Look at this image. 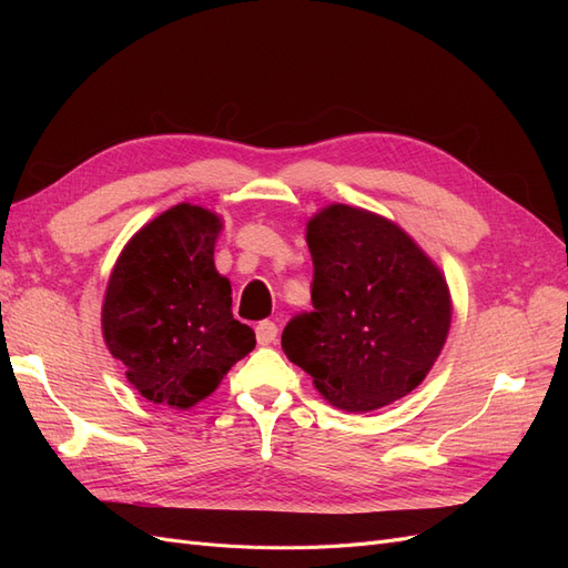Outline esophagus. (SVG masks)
Masks as SVG:
<instances>
[{
    "label": "esophagus",
    "mask_w": 568,
    "mask_h": 568,
    "mask_svg": "<svg viewBox=\"0 0 568 568\" xmlns=\"http://www.w3.org/2000/svg\"><path fill=\"white\" fill-rule=\"evenodd\" d=\"M277 334H280V326L270 322V320H263L261 324L255 326V338L261 346H270V343L277 341Z\"/></svg>",
    "instance_id": "esophagus-1"
}]
</instances>
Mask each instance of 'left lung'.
I'll return each mask as SVG.
<instances>
[{
    "label": "left lung",
    "mask_w": 568,
    "mask_h": 568,
    "mask_svg": "<svg viewBox=\"0 0 568 568\" xmlns=\"http://www.w3.org/2000/svg\"><path fill=\"white\" fill-rule=\"evenodd\" d=\"M313 311L284 326L282 348L326 400L369 412L415 390L448 338L443 272L395 222L332 203L311 217Z\"/></svg>",
    "instance_id": "8db88e82"
}]
</instances>
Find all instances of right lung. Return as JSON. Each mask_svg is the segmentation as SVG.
<instances>
[{
  "label": "right lung",
  "instance_id": "add662e5",
  "mask_svg": "<svg viewBox=\"0 0 568 568\" xmlns=\"http://www.w3.org/2000/svg\"><path fill=\"white\" fill-rule=\"evenodd\" d=\"M222 222L178 203L136 232L109 277L101 329L146 400L186 409L255 348L232 315V286L213 263Z\"/></svg>",
  "mask_w": 568,
  "mask_h": 568
}]
</instances>
